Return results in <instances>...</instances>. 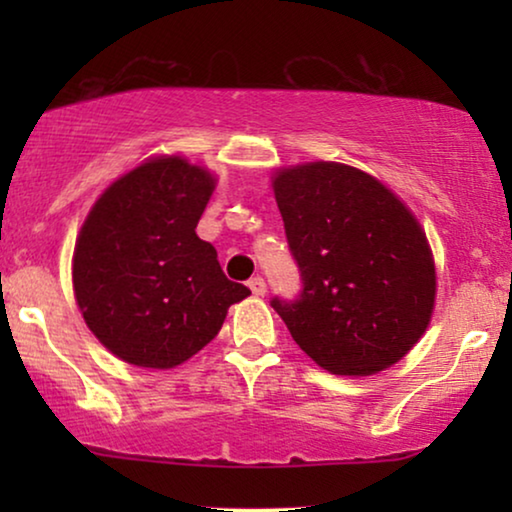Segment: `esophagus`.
I'll list each match as a JSON object with an SVG mask.
<instances>
[{
    "mask_svg": "<svg viewBox=\"0 0 512 512\" xmlns=\"http://www.w3.org/2000/svg\"><path fill=\"white\" fill-rule=\"evenodd\" d=\"M249 289L254 296H265V291H268V284H265L263 277H251L249 279Z\"/></svg>",
    "mask_w": 512,
    "mask_h": 512,
    "instance_id": "34e87169",
    "label": "esophagus"
}]
</instances>
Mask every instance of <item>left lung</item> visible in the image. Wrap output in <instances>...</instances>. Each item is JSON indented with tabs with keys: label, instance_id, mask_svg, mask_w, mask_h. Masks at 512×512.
Here are the masks:
<instances>
[{
	"label": "left lung",
	"instance_id": "8db88e82",
	"mask_svg": "<svg viewBox=\"0 0 512 512\" xmlns=\"http://www.w3.org/2000/svg\"><path fill=\"white\" fill-rule=\"evenodd\" d=\"M275 198L300 291L270 305L298 347L333 375H370L403 359L436 298L429 244L410 209L340 163L282 170Z\"/></svg>",
	"mask_w": 512,
	"mask_h": 512
}]
</instances>
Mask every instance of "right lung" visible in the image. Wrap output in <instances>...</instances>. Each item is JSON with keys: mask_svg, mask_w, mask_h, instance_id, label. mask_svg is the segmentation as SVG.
Segmentation results:
<instances>
[{"mask_svg": "<svg viewBox=\"0 0 512 512\" xmlns=\"http://www.w3.org/2000/svg\"><path fill=\"white\" fill-rule=\"evenodd\" d=\"M212 191L202 167L158 158L114 181L88 214L74 249L76 303L118 359L179 366L251 293L223 275L216 249L195 235Z\"/></svg>", "mask_w": 512, "mask_h": 512, "instance_id": "1", "label": "right lung"}]
</instances>
